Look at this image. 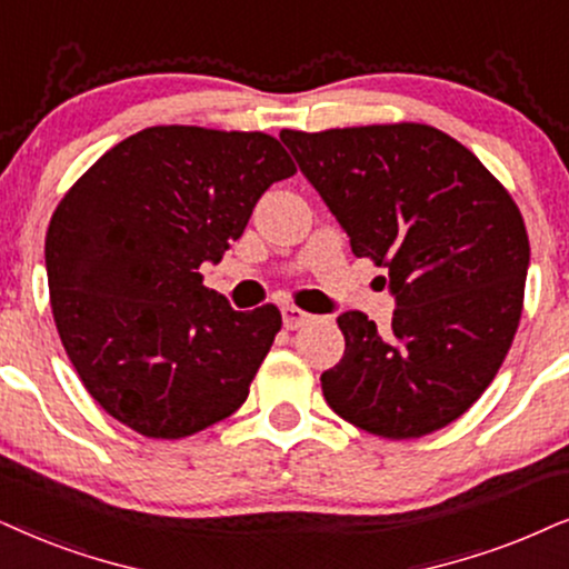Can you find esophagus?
<instances>
[{"mask_svg":"<svg viewBox=\"0 0 569 569\" xmlns=\"http://www.w3.org/2000/svg\"><path fill=\"white\" fill-rule=\"evenodd\" d=\"M315 315L305 312V309L293 307V305H286L283 307V326L289 330H297V328H305L307 322H312Z\"/></svg>","mask_w":569,"mask_h":569,"instance_id":"obj_1","label":"esophagus"}]
</instances>
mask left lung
I'll return each instance as SVG.
<instances>
[{
  "instance_id": "obj_1",
  "label": "left lung",
  "mask_w": 569,
  "mask_h": 569,
  "mask_svg": "<svg viewBox=\"0 0 569 569\" xmlns=\"http://www.w3.org/2000/svg\"><path fill=\"white\" fill-rule=\"evenodd\" d=\"M280 139L397 297L388 336L365 312L338 315L347 349L320 376L328 407L391 441L455 422L491 386L520 326L530 243L515 199L433 126Z\"/></svg>"
}]
</instances>
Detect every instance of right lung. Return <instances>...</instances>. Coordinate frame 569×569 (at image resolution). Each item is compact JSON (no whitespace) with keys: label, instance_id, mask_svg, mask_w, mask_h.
<instances>
[{"label":"right lung","instance_id":"1","mask_svg":"<svg viewBox=\"0 0 569 569\" xmlns=\"http://www.w3.org/2000/svg\"><path fill=\"white\" fill-rule=\"evenodd\" d=\"M297 164L260 131L154 126L114 143L49 220L57 333L93 401L147 438L231 417L280 330L276 305L236 312L201 283L257 199Z\"/></svg>","mask_w":569,"mask_h":569}]
</instances>
